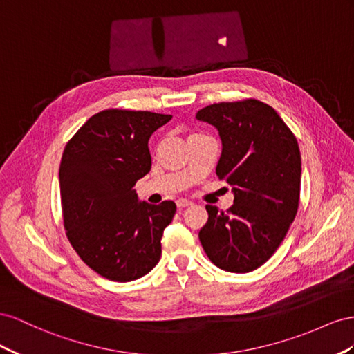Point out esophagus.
Instances as JSON below:
<instances>
[{
	"instance_id": "1",
	"label": "esophagus",
	"mask_w": 354,
	"mask_h": 354,
	"mask_svg": "<svg viewBox=\"0 0 354 354\" xmlns=\"http://www.w3.org/2000/svg\"><path fill=\"white\" fill-rule=\"evenodd\" d=\"M191 205H193V201H189V200H187V198H179V200H176V206H178L179 209L188 207V206H191Z\"/></svg>"
}]
</instances>
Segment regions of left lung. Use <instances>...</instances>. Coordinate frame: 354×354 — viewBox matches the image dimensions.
<instances>
[{
  "instance_id": "8db88e82",
  "label": "left lung",
  "mask_w": 354,
  "mask_h": 354,
  "mask_svg": "<svg viewBox=\"0 0 354 354\" xmlns=\"http://www.w3.org/2000/svg\"><path fill=\"white\" fill-rule=\"evenodd\" d=\"M196 118L218 129L222 153L216 175L234 193L225 212L206 206L209 219L198 233L200 243L221 270L254 271L272 257L297 216V138L274 109L257 99L209 105Z\"/></svg>"
}]
</instances>
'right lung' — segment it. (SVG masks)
Listing matches in <instances>:
<instances>
[{"label":"right lung","mask_w":354,"mask_h":354,"mask_svg":"<svg viewBox=\"0 0 354 354\" xmlns=\"http://www.w3.org/2000/svg\"><path fill=\"white\" fill-rule=\"evenodd\" d=\"M171 115L105 109L68 140L59 167L66 237L97 274L132 281L153 270L174 201H139L136 180L151 169L148 140Z\"/></svg>","instance_id":"add662e5"}]
</instances>
